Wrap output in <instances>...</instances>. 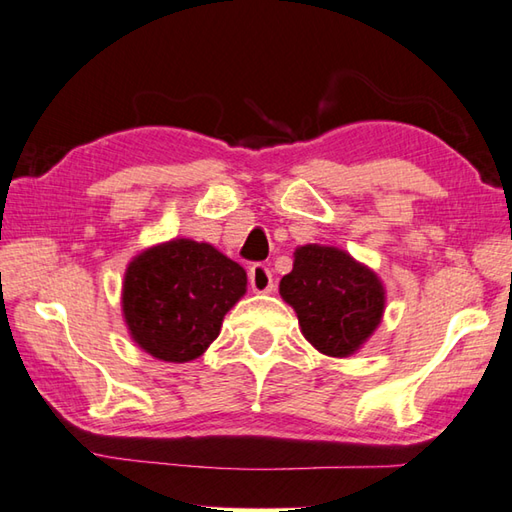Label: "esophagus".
<instances>
[{
    "label": "esophagus",
    "mask_w": 512,
    "mask_h": 512,
    "mask_svg": "<svg viewBox=\"0 0 512 512\" xmlns=\"http://www.w3.org/2000/svg\"><path fill=\"white\" fill-rule=\"evenodd\" d=\"M249 285H252V289H254L256 294H269V292H272V289L276 287L274 285L272 269H269L263 263H256V265L249 267Z\"/></svg>",
    "instance_id": "1"
}]
</instances>
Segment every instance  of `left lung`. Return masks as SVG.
<instances>
[{
	"label": "left lung",
	"mask_w": 512,
	"mask_h": 512,
	"mask_svg": "<svg viewBox=\"0 0 512 512\" xmlns=\"http://www.w3.org/2000/svg\"><path fill=\"white\" fill-rule=\"evenodd\" d=\"M278 289L294 307L305 339L336 359L359 350L385 310L379 276L336 247H298L292 272L281 278Z\"/></svg>",
	"instance_id": "1"
}]
</instances>
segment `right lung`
Wrapping results in <instances>:
<instances>
[{
    "label": "right lung",
    "mask_w": 512,
    "mask_h": 512,
    "mask_svg": "<svg viewBox=\"0 0 512 512\" xmlns=\"http://www.w3.org/2000/svg\"><path fill=\"white\" fill-rule=\"evenodd\" d=\"M247 292V274L214 245L189 238L144 249L122 283L131 339L153 359L194 361L218 339L225 314Z\"/></svg>",
    "instance_id": "add662e5"
}]
</instances>
